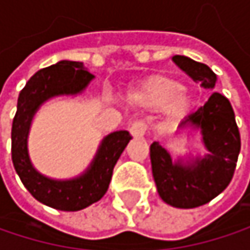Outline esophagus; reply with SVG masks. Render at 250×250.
I'll return each instance as SVG.
<instances>
[{
    "instance_id": "obj_1",
    "label": "esophagus",
    "mask_w": 250,
    "mask_h": 250,
    "mask_svg": "<svg viewBox=\"0 0 250 250\" xmlns=\"http://www.w3.org/2000/svg\"><path fill=\"white\" fill-rule=\"evenodd\" d=\"M146 130H147V125H146L145 120H137V122H134V123L131 125V127H130V133H131V136H133L134 139L143 137L145 133H146Z\"/></svg>"
}]
</instances>
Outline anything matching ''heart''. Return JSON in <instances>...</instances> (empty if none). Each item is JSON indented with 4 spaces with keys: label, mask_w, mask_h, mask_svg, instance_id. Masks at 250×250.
Wrapping results in <instances>:
<instances>
[{
    "label": "heart",
    "mask_w": 250,
    "mask_h": 250,
    "mask_svg": "<svg viewBox=\"0 0 250 250\" xmlns=\"http://www.w3.org/2000/svg\"><path fill=\"white\" fill-rule=\"evenodd\" d=\"M140 105L147 108H156L164 104L165 116L169 123H176L189 111L192 105V97L188 91L181 88V83L168 76H152L136 95Z\"/></svg>",
    "instance_id": "obj_1"
}]
</instances>
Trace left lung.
<instances>
[{
	"label": "left lung",
	"instance_id": "left-lung-1",
	"mask_svg": "<svg viewBox=\"0 0 250 250\" xmlns=\"http://www.w3.org/2000/svg\"><path fill=\"white\" fill-rule=\"evenodd\" d=\"M175 65L206 89H213L216 74L187 56L172 58ZM181 130L200 131L208 150L204 156L172 161L158 142L150 145L152 174L161 198L176 208H194L210 203L230 184L240 152V133L234 111L225 95L213 92L208 101L181 125Z\"/></svg>",
	"mask_w": 250,
	"mask_h": 250
}]
</instances>
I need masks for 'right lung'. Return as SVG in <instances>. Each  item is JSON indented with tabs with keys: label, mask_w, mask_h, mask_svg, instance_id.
<instances>
[{
	"label": "right lung",
	"mask_w": 250,
	"mask_h": 250,
	"mask_svg": "<svg viewBox=\"0 0 250 250\" xmlns=\"http://www.w3.org/2000/svg\"><path fill=\"white\" fill-rule=\"evenodd\" d=\"M92 78L94 75L83 68L82 62L61 61L56 65L40 69L21 89L13 120L11 158L16 172L37 201L62 211L82 210L104 197L113 169L131 139L127 130L105 136L88 169L72 179H52L33 167L27 150V139L36 111L53 97L81 94Z\"/></svg>",
	"instance_id": "add662e5"
}]
</instances>
